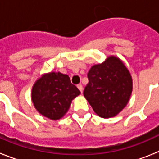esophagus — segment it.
<instances>
[{"label":"esophagus","mask_w":159,"mask_h":159,"mask_svg":"<svg viewBox=\"0 0 159 159\" xmlns=\"http://www.w3.org/2000/svg\"><path fill=\"white\" fill-rule=\"evenodd\" d=\"M77 88H79V90H80L81 93H82L83 90H84V88H83V85H82V84H78V85H77Z\"/></svg>","instance_id":"obj_1"}]
</instances>
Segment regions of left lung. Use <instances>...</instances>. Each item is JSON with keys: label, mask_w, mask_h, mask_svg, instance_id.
Instances as JSON below:
<instances>
[{"label": "left lung", "mask_w": 159, "mask_h": 159, "mask_svg": "<svg viewBox=\"0 0 159 159\" xmlns=\"http://www.w3.org/2000/svg\"><path fill=\"white\" fill-rule=\"evenodd\" d=\"M88 78L84 95L99 116H116L127 104L132 92V79L119 59L110 57L104 63L92 66Z\"/></svg>", "instance_id": "1"}]
</instances>
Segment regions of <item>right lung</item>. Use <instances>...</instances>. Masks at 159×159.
<instances>
[{
	"label": "right lung",
	"instance_id": "add662e5",
	"mask_svg": "<svg viewBox=\"0 0 159 159\" xmlns=\"http://www.w3.org/2000/svg\"><path fill=\"white\" fill-rule=\"evenodd\" d=\"M80 94L69 76L60 72L43 75L33 85L32 99L36 110L43 116L57 120L67 111L71 100Z\"/></svg>",
	"mask_w": 159,
	"mask_h": 159
}]
</instances>
